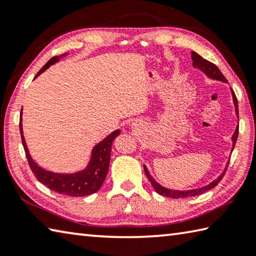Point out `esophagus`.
<instances>
[{
    "mask_svg": "<svg viewBox=\"0 0 256 256\" xmlns=\"http://www.w3.org/2000/svg\"><path fill=\"white\" fill-rule=\"evenodd\" d=\"M134 125H138V124H134Z\"/></svg>",
    "mask_w": 256,
    "mask_h": 256,
    "instance_id": "obj_1",
    "label": "esophagus"
}]
</instances>
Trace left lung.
<instances>
[{
	"label": "left lung",
	"instance_id": "obj_1",
	"mask_svg": "<svg viewBox=\"0 0 256 256\" xmlns=\"http://www.w3.org/2000/svg\"><path fill=\"white\" fill-rule=\"evenodd\" d=\"M192 60H193V68H198V70L202 71L204 74L210 78L212 80H218V81H222V82H227L226 78L224 76V74L218 68V66H216L214 63L209 62V60H206L202 58V56L198 55L196 52H192ZM232 90V89H230ZM232 102H234V105H235V112L238 118V102H237V98L235 96V92L232 90ZM237 136H238V125L235 130V132H234L232 136V151L235 148V144H236V141H237ZM228 164H226V168H224V172L220 174L218 177L214 180H212L211 183H209L206 186H202V188H193V190H170V188H164V186L160 185L159 183L154 180V178L152 176L150 175V172L148 170V168L146 166H144V172H146V175L148 177L151 185L154 186V188L156 192L160 196H168V198H188V196H200V194L206 192V190H209L211 188H214V186L218 185V183L220 180H222V177L224 175V172H226V170L228 167Z\"/></svg>",
	"mask_w": 256,
	"mask_h": 256
}]
</instances>
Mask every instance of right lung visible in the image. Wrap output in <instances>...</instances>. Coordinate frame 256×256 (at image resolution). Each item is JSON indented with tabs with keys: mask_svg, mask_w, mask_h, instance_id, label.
I'll use <instances>...</instances> for the list:
<instances>
[{
	"mask_svg": "<svg viewBox=\"0 0 256 256\" xmlns=\"http://www.w3.org/2000/svg\"><path fill=\"white\" fill-rule=\"evenodd\" d=\"M66 55V53L60 56L52 58L48 62L40 68V71L37 73V76L34 78L40 76L42 73L47 70L50 66H53L56 62H58L62 56ZM21 116H22V110H21L19 128L24 152L26 156H27L29 166L32 168L34 175L36 176V178L40 180L42 184L46 185L50 190H53L55 192L68 196H90V194L96 193L97 190L102 188L104 180L106 178L108 167H110L112 141H114L115 138L120 133V130H116V131L112 132L110 136H107L102 141H100L99 144L94 146L89 164H86L84 170L76 172H71V174H60V172H53L46 170L40 166H38V164L34 162V159L32 158V156H30L27 144H26L24 141L22 123H21L22 120H21Z\"/></svg>",
	"mask_w": 256,
	"mask_h": 256,
	"instance_id": "add662e5",
	"label": "right lung"
}]
</instances>
